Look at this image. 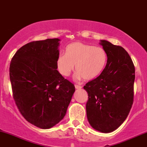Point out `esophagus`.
Listing matches in <instances>:
<instances>
[{
  "instance_id": "esophagus-1",
  "label": "esophagus",
  "mask_w": 147,
  "mask_h": 147,
  "mask_svg": "<svg viewBox=\"0 0 147 147\" xmlns=\"http://www.w3.org/2000/svg\"><path fill=\"white\" fill-rule=\"evenodd\" d=\"M75 88H76V89H81V88H82V86H79V85H77V84H76V85H75Z\"/></svg>"
}]
</instances>
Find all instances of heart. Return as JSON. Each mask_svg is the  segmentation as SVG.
<instances>
[{"label": "heart", "instance_id": "heart-1", "mask_svg": "<svg viewBox=\"0 0 147 147\" xmlns=\"http://www.w3.org/2000/svg\"><path fill=\"white\" fill-rule=\"evenodd\" d=\"M107 62V53L102 47L76 42L66 47L65 54L57 58V67L63 76L70 75L74 69L76 78L90 81L100 75Z\"/></svg>", "mask_w": 147, "mask_h": 147}]
</instances>
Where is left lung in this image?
<instances>
[{
	"label": "left lung",
	"instance_id": "1",
	"mask_svg": "<svg viewBox=\"0 0 147 147\" xmlns=\"http://www.w3.org/2000/svg\"><path fill=\"white\" fill-rule=\"evenodd\" d=\"M100 45L107 53V63L99 76L84 88L88 94L86 113L96 130L111 132L123 123L134 101L135 68L128 52L106 40Z\"/></svg>",
	"mask_w": 147,
	"mask_h": 147
}]
</instances>
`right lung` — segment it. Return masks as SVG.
I'll use <instances>...</instances> for the list:
<instances>
[{
    "label": "right lung",
    "mask_w": 147,
    "mask_h": 147,
    "mask_svg": "<svg viewBox=\"0 0 147 147\" xmlns=\"http://www.w3.org/2000/svg\"><path fill=\"white\" fill-rule=\"evenodd\" d=\"M59 41L30 42L16 52L10 63L13 99L20 113L43 129L63 119L76 90L57 70Z\"/></svg>",
    "instance_id": "obj_1"
}]
</instances>
